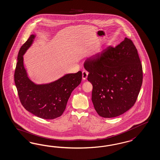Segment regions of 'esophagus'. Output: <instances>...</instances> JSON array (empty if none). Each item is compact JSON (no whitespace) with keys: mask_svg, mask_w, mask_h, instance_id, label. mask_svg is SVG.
<instances>
[{"mask_svg":"<svg viewBox=\"0 0 160 160\" xmlns=\"http://www.w3.org/2000/svg\"><path fill=\"white\" fill-rule=\"evenodd\" d=\"M88 72L86 70H83L82 71V78L83 79H86L88 77Z\"/></svg>","mask_w":160,"mask_h":160,"instance_id":"esophagus-1","label":"esophagus"}]
</instances>
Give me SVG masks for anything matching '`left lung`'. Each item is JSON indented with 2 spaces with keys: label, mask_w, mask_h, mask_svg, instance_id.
Returning <instances> with one entry per match:
<instances>
[{
  "label": "left lung",
  "mask_w": 160,
  "mask_h": 160,
  "mask_svg": "<svg viewBox=\"0 0 160 160\" xmlns=\"http://www.w3.org/2000/svg\"><path fill=\"white\" fill-rule=\"evenodd\" d=\"M84 68L92 84V101L98 115L118 117L135 103L142 83V68L137 49L125 38L115 48L109 46L87 59Z\"/></svg>",
  "instance_id": "1"
}]
</instances>
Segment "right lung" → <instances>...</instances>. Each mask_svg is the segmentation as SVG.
I'll use <instances>...</instances> for the list:
<instances>
[{
	"instance_id": "1",
	"label": "right lung",
	"mask_w": 160,
	"mask_h": 160,
	"mask_svg": "<svg viewBox=\"0 0 160 160\" xmlns=\"http://www.w3.org/2000/svg\"><path fill=\"white\" fill-rule=\"evenodd\" d=\"M35 37L31 35L19 51L14 75L16 87L21 103L28 111L41 118H57L64 112L73 90L81 82L82 72L67 74L47 84L33 82L28 77L23 55Z\"/></svg>"
}]
</instances>
